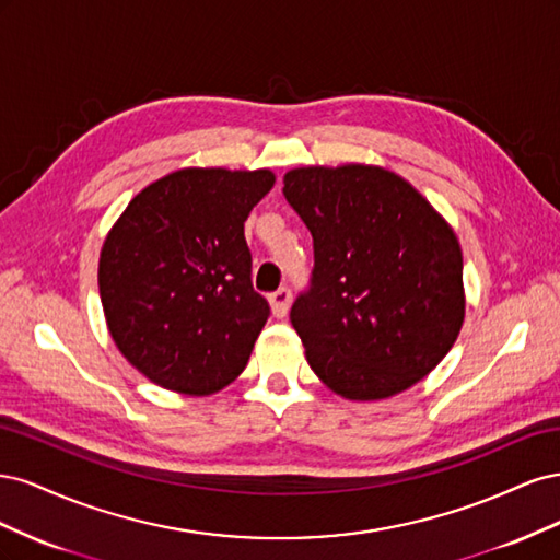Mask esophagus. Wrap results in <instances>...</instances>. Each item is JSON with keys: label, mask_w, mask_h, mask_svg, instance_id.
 Instances as JSON below:
<instances>
[{"label": "esophagus", "mask_w": 560, "mask_h": 560, "mask_svg": "<svg viewBox=\"0 0 560 560\" xmlns=\"http://www.w3.org/2000/svg\"><path fill=\"white\" fill-rule=\"evenodd\" d=\"M290 306H292V292L287 290V287H280L278 292L270 294V311H273L276 317H284L290 313Z\"/></svg>", "instance_id": "34e87169"}]
</instances>
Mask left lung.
Returning a JSON list of instances; mask_svg holds the SVG:
<instances>
[{
  "label": "left lung",
  "mask_w": 560,
  "mask_h": 560,
  "mask_svg": "<svg viewBox=\"0 0 560 560\" xmlns=\"http://www.w3.org/2000/svg\"><path fill=\"white\" fill-rule=\"evenodd\" d=\"M282 184L315 247L311 290L290 313L315 376L350 401L425 378L465 322L453 226L381 165L294 167Z\"/></svg>",
  "instance_id": "1"
}]
</instances>
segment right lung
Returning <instances> with one entry per match:
<instances>
[{"label": "right lung", "mask_w": 560, "mask_h": 560, "mask_svg": "<svg viewBox=\"0 0 560 560\" xmlns=\"http://www.w3.org/2000/svg\"><path fill=\"white\" fill-rule=\"evenodd\" d=\"M273 184L268 167H182L109 229L97 264L105 322L151 383L206 397L243 374L270 313L252 290L245 219Z\"/></svg>", "instance_id": "obj_1"}]
</instances>
